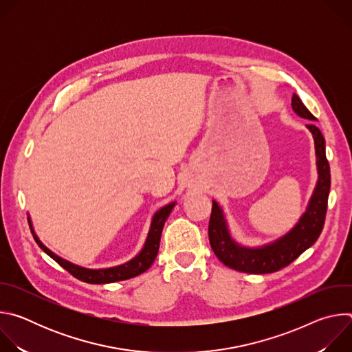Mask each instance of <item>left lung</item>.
Here are the masks:
<instances>
[{
    "label": "left lung",
    "instance_id": "8db88e82",
    "mask_svg": "<svg viewBox=\"0 0 352 352\" xmlns=\"http://www.w3.org/2000/svg\"><path fill=\"white\" fill-rule=\"evenodd\" d=\"M291 104L299 117L311 121L307 126L315 139L319 181L309 202L308 210L300 217L299 223L285 236L263 248L250 249L236 245L230 238L221 209L216 202H213L209 220L210 246L221 263L242 273L266 274L278 272L280 269L288 266L318 241L324 226L330 192V166L326 157L324 138L314 122L316 121V117L304 106V103L300 102V98L295 93L292 94Z\"/></svg>",
    "mask_w": 352,
    "mask_h": 352
}]
</instances>
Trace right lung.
Here are the masks:
<instances>
[{"mask_svg":"<svg viewBox=\"0 0 352 352\" xmlns=\"http://www.w3.org/2000/svg\"><path fill=\"white\" fill-rule=\"evenodd\" d=\"M174 208V204H170L167 206H164L163 209H160L152 221V227H150L144 248L142 249V252L132 259L131 262L117 266V267H111V269H102V270H87L79 266H75L61 258H58L57 255H54L52 250L47 249L40 241L38 238L34 235L33 230H32V224L29 220V226L30 230L33 232V238L36 239V242L38 243V246L44 250V252L52 256L61 267H64L68 273H71L75 278L89 283V284H106V283H116V281H122V280H128L132 277H136L142 273H144L150 266L153 265L157 252H159V246H160V238H162V231L164 227V223L167 220V217L170 216L171 210Z\"/></svg>","mask_w":352,"mask_h":352,"instance_id":"obj_1","label":"right lung"}]
</instances>
